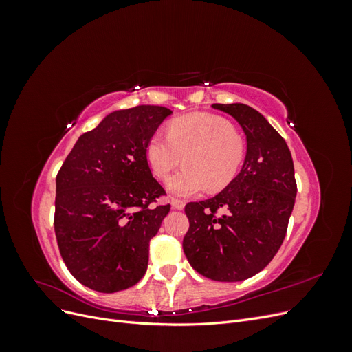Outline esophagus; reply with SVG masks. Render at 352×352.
<instances>
[{
    "instance_id": "34e87169",
    "label": "esophagus",
    "mask_w": 352,
    "mask_h": 352,
    "mask_svg": "<svg viewBox=\"0 0 352 352\" xmlns=\"http://www.w3.org/2000/svg\"><path fill=\"white\" fill-rule=\"evenodd\" d=\"M172 206L176 210H184L185 208V201H182V199H172Z\"/></svg>"
}]
</instances>
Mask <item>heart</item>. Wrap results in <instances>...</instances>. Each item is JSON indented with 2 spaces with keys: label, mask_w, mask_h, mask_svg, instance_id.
Instances as JSON below:
<instances>
[{
  "label": "heart",
  "mask_w": 352,
  "mask_h": 352,
  "mask_svg": "<svg viewBox=\"0 0 352 352\" xmlns=\"http://www.w3.org/2000/svg\"><path fill=\"white\" fill-rule=\"evenodd\" d=\"M146 162L155 177L164 179L180 163L185 168L167 179L175 197H194L210 186L225 188L236 176L245 157L242 138L220 116L194 113L175 119L168 135L154 133L146 144Z\"/></svg>",
  "instance_id": "1"
}]
</instances>
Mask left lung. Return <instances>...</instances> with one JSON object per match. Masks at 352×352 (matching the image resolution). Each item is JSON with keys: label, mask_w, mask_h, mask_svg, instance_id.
I'll list each match as a JSON object with an SVG mask.
<instances>
[{"label": "left lung", "mask_w": 352, "mask_h": 352, "mask_svg": "<svg viewBox=\"0 0 352 352\" xmlns=\"http://www.w3.org/2000/svg\"><path fill=\"white\" fill-rule=\"evenodd\" d=\"M247 136L241 172L220 194L189 202L184 251L202 276L239 282L261 272L279 251L294 210L296 182L289 148L265 117L250 105L212 104ZM226 214L217 217V209Z\"/></svg>", "instance_id": "left-lung-1"}]
</instances>
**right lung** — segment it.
<instances>
[{"instance_id": "right-lung-1", "label": "right lung", "mask_w": 352, "mask_h": 352, "mask_svg": "<svg viewBox=\"0 0 352 352\" xmlns=\"http://www.w3.org/2000/svg\"><path fill=\"white\" fill-rule=\"evenodd\" d=\"M173 111L138 105L105 116L83 133L56 179L54 229L69 272L94 291L113 294L142 279L150 241L170 206L153 177L146 144Z\"/></svg>"}]
</instances>
